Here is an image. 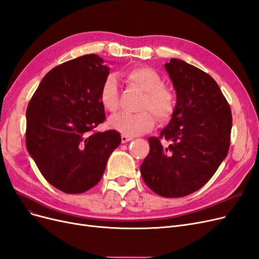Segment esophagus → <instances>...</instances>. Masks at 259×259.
Listing matches in <instances>:
<instances>
[{
	"label": "esophagus",
	"mask_w": 259,
	"mask_h": 259,
	"mask_svg": "<svg viewBox=\"0 0 259 259\" xmlns=\"http://www.w3.org/2000/svg\"><path fill=\"white\" fill-rule=\"evenodd\" d=\"M133 139H134L133 137H128V136H125V135H122V136H121L122 144H125V142H128V141H131V140H133Z\"/></svg>",
	"instance_id": "34e87169"
}]
</instances>
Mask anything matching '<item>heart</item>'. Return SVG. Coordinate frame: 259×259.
<instances>
[{
	"mask_svg": "<svg viewBox=\"0 0 259 259\" xmlns=\"http://www.w3.org/2000/svg\"><path fill=\"white\" fill-rule=\"evenodd\" d=\"M125 81L145 92L138 113H120L109 120V126L128 137L138 136L153 128L155 117L159 122L170 120L176 109V96L164 85L163 78L148 66H135L123 73ZM100 102L104 109L117 111L119 107V87L113 76L106 77L100 90Z\"/></svg>",
	"mask_w": 259,
	"mask_h": 259,
	"instance_id": "b5f03b06",
	"label": "heart"
}]
</instances>
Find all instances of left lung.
<instances>
[{
	"label": "left lung",
	"mask_w": 259,
	"mask_h": 259,
	"mask_svg": "<svg viewBox=\"0 0 259 259\" xmlns=\"http://www.w3.org/2000/svg\"><path fill=\"white\" fill-rule=\"evenodd\" d=\"M165 68L177 93L176 109L140 166L146 184L159 196L183 197L198 191L228 153L233 117L220 87L207 73L179 59ZM169 141L163 146L160 139Z\"/></svg>",
	"instance_id": "left-lung-1"
}]
</instances>
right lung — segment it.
Wrapping results in <instances>:
<instances>
[{
	"label": "right lung",
	"mask_w": 259,
	"mask_h": 259,
	"mask_svg": "<svg viewBox=\"0 0 259 259\" xmlns=\"http://www.w3.org/2000/svg\"><path fill=\"white\" fill-rule=\"evenodd\" d=\"M109 69L96 55L58 65L26 109V149L45 179L64 193H84L99 183L121 142L113 130L94 132L106 118L100 90Z\"/></svg>",
	"instance_id": "right-lung-1"
}]
</instances>
